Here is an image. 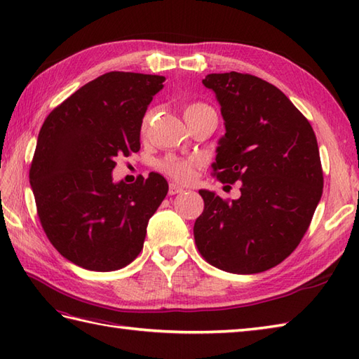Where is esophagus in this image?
Instances as JSON below:
<instances>
[{
  "label": "esophagus",
  "mask_w": 359,
  "mask_h": 359,
  "mask_svg": "<svg viewBox=\"0 0 359 359\" xmlns=\"http://www.w3.org/2000/svg\"><path fill=\"white\" fill-rule=\"evenodd\" d=\"M168 193H170L171 196L179 194V193H184V188H182L180 185H177V184H170V188H168Z\"/></svg>",
  "instance_id": "obj_1"
}]
</instances>
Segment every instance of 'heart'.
<instances>
[{
	"label": "heart",
	"instance_id": "obj_1",
	"mask_svg": "<svg viewBox=\"0 0 359 359\" xmlns=\"http://www.w3.org/2000/svg\"><path fill=\"white\" fill-rule=\"evenodd\" d=\"M205 109H211L208 104L201 103V102H194L187 104L185 108V116L187 114H194L199 111ZM148 117L144 118V123H147ZM199 166V158L196 157H177V156H168L165 158L160 160L157 163V168L160 172L166 174L168 177H171L177 182H188L193 179V175Z\"/></svg>",
	"mask_w": 359,
	"mask_h": 359
}]
</instances>
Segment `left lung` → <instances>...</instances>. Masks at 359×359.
Here are the masks:
<instances>
[{
	"label": "left lung",
	"instance_id": "1",
	"mask_svg": "<svg viewBox=\"0 0 359 359\" xmlns=\"http://www.w3.org/2000/svg\"><path fill=\"white\" fill-rule=\"evenodd\" d=\"M225 135L215 175L242 182L241 197L226 202L201 189L205 208L194 224L201 255L217 269L253 274L280 264L299 245L323 196L316 135L287 95L255 75L208 74Z\"/></svg>",
	"mask_w": 359,
	"mask_h": 359
}]
</instances>
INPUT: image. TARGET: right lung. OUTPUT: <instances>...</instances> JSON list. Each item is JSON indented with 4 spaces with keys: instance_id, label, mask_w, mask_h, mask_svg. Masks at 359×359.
Instances as JSON below:
<instances>
[{
    "instance_id": "obj_1",
    "label": "right lung",
    "mask_w": 359,
    "mask_h": 359,
    "mask_svg": "<svg viewBox=\"0 0 359 359\" xmlns=\"http://www.w3.org/2000/svg\"><path fill=\"white\" fill-rule=\"evenodd\" d=\"M162 75L108 72L53 109L40 129L29 180L43 230L67 261L93 271L123 269L143 248L168 193L163 175L114 182L116 157L140 149Z\"/></svg>"
}]
</instances>
